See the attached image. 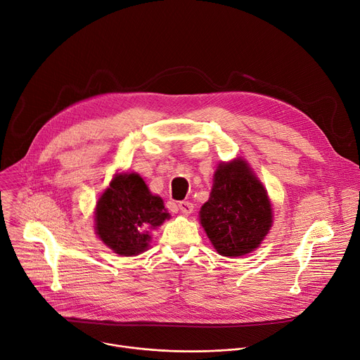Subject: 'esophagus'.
<instances>
[{
    "instance_id": "obj_1",
    "label": "esophagus",
    "mask_w": 360,
    "mask_h": 360,
    "mask_svg": "<svg viewBox=\"0 0 360 360\" xmlns=\"http://www.w3.org/2000/svg\"><path fill=\"white\" fill-rule=\"evenodd\" d=\"M178 208H179V211H181L182 214H185V215H189L191 212L194 211V205L191 204L189 201H181V202L178 204Z\"/></svg>"
}]
</instances>
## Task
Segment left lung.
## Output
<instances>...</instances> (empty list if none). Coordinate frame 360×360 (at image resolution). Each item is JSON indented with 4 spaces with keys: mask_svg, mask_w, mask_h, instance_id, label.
<instances>
[{
    "mask_svg": "<svg viewBox=\"0 0 360 360\" xmlns=\"http://www.w3.org/2000/svg\"><path fill=\"white\" fill-rule=\"evenodd\" d=\"M200 219L215 250L223 256L250 253L265 238L272 226L271 201L245 160L219 165Z\"/></svg>",
    "mask_w": 360,
    "mask_h": 360,
    "instance_id": "obj_1",
    "label": "left lung"
}]
</instances>
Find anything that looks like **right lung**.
<instances>
[{"label": "right lung", "mask_w": 360, "mask_h": 360, "mask_svg": "<svg viewBox=\"0 0 360 360\" xmlns=\"http://www.w3.org/2000/svg\"><path fill=\"white\" fill-rule=\"evenodd\" d=\"M169 214L160 197L152 195L137 174L117 175L95 211V230L101 240L122 256H134L149 246V230Z\"/></svg>", "instance_id": "1"}]
</instances>
